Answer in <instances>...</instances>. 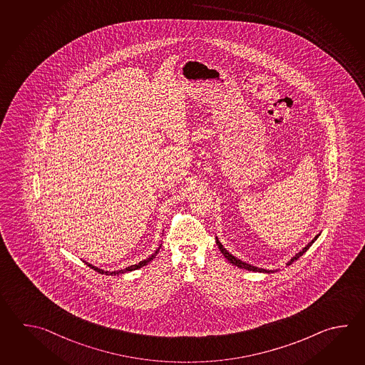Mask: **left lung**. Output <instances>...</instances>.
I'll list each match as a JSON object with an SVG mask.
<instances>
[{
    "label": "left lung",
    "instance_id": "left-lung-1",
    "mask_svg": "<svg viewBox=\"0 0 365 365\" xmlns=\"http://www.w3.org/2000/svg\"><path fill=\"white\" fill-rule=\"evenodd\" d=\"M319 237V235H317ZM317 237L316 238L313 239L312 242L311 243H308V246L304 247L303 248V251H300V252L298 253V255H295L292 259H291L289 262H287V267L289 265H291L294 261L298 260L299 257L303 255V253L307 252V250L309 248V247L312 246L313 242L317 239ZM217 246H218V248H220V251L222 252L223 256L226 257V260L229 261V262H231L232 265H235V267H238V268L242 269H247V270H252V272H265V273H272V270H265V269H259V268H255V267H252V265H248V264H246V262H243V261L238 260V259H235L232 255H230V253L227 252L225 248H223L222 245L218 242V239H217Z\"/></svg>",
    "mask_w": 365,
    "mask_h": 365
}]
</instances>
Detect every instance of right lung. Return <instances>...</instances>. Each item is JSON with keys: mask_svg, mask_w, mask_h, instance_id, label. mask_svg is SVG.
<instances>
[{"mask_svg": "<svg viewBox=\"0 0 365 365\" xmlns=\"http://www.w3.org/2000/svg\"><path fill=\"white\" fill-rule=\"evenodd\" d=\"M157 253H158V250H157L156 252L153 253L152 256H149L147 260L140 261V262H139V264H136V265H131V267H128V268L120 269V270H117V272H104V270H101V269H97L96 267H93V265H91V264H87V265H88L90 268L93 269V270L98 272V273H101V274L118 275L120 274V273H126V272H131V270H136V269L143 268L144 265H147V264H149L150 261L153 260V259L156 257Z\"/></svg>", "mask_w": 365, "mask_h": 365, "instance_id": "obj_1", "label": "right lung"}]
</instances>
